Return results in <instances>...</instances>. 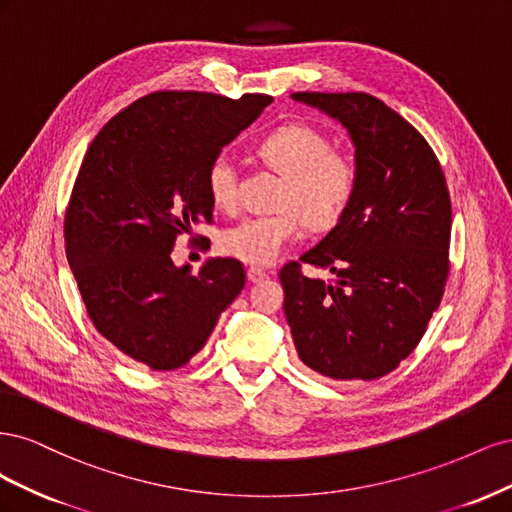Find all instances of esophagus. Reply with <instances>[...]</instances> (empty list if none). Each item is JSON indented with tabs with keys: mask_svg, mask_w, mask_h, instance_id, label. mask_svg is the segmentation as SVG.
<instances>
[{
	"mask_svg": "<svg viewBox=\"0 0 512 512\" xmlns=\"http://www.w3.org/2000/svg\"><path fill=\"white\" fill-rule=\"evenodd\" d=\"M265 277H267V271L265 269H260V267H250V269H247V280H250V282H262V280H265Z\"/></svg>",
	"mask_w": 512,
	"mask_h": 512,
	"instance_id": "34e87169",
	"label": "esophagus"
}]
</instances>
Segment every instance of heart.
<instances>
[{
  "mask_svg": "<svg viewBox=\"0 0 512 512\" xmlns=\"http://www.w3.org/2000/svg\"><path fill=\"white\" fill-rule=\"evenodd\" d=\"M256 156L284 177L269 215H252L220 235V250L247 262L271 265L286 247L309 228L327 230L344 218L359 188V166L344 149L331 147L329 136L307 123H286L269 132ZM207 192L213 207L224 213L239 207V175L228 158H215L207 168Z\"/></svg>",
  "mask_w": 512,
  "mask_h": 512,
  "instance_id": "heart-1",
  "label": "heart"
}]
</instances>
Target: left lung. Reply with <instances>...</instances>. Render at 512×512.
Here are the masks:
<instances>
[{"label":"left lung","mask_w":512,"mask_h":512,"mask_svg":"<svg viewBox=\"0 0 512 512\" xmlns=\"http://www.w3.org/2000/svg\"><path fill=\"white\" fill-rule=\"evenodd\" d=\"M348 128L359 188L344 218L280 271L299 359L333 380H376L410 356L440 307L451 271V194L436 153L382 100L297 91ZM303 264L334 280L307 278Z\"/></svg>","instance_id":"1"}]
</instances>
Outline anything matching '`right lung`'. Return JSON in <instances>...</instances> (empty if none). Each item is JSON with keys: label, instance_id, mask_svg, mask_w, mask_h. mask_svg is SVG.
Wrapping results in <instances>:
<instances>
[{"label": "right lung", "instance_id": "1", "mask_svg": "<svg viewBox=\"0 0 512 512\" xmlns=\"http://www.w3.org/2000/svg\"><path fill=\"white\" fill-rule=\"evenodd\" d=\"M271 102L156 91L91 141L66 207V254L89 320L132 361L153 371L190 363L243 290L241 260L211 258L192 275L170 252L213 222L207 168Z\"/></svg>", "mask_w": 512, "mask_h": 512}]
</instances>
